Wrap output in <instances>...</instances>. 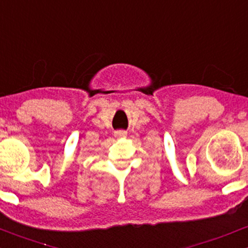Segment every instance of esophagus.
I'll return each mask as SVG.
<instances>
[{"label": "esophagus", "mask_w": 248, "mask_h": 248, "mask_svg": "<svg viewBox=\"0 0 248 248\" xmlns=\"http://www.w3.org/2000/svg\"><path fill=\"white\" fill-rule=\"evenodd\" d=\"M115 135H116V137H125V136H126V132H125V131H117Z\"/></svg>", "instance_id": "34e87169"}]
</instances>
